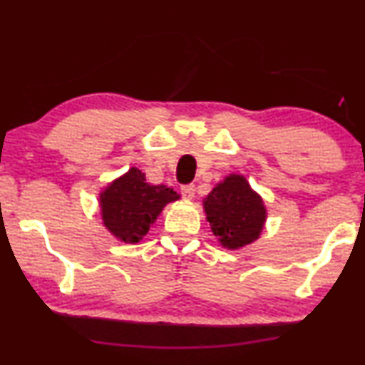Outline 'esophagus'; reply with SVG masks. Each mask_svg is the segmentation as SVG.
<instances>
[{"label":"esophagus","instance_id":"obj_1","mask_svg":"<svg viewBox=\"0 0 365 365\" xmlns=\"http://www.w3.org/2000/svg\"><path fill=\"white\" fill-rule=\"evenodd\" d=\"M181 194H182V197L186 199V201H191V199L194 197V186H192V184H187V186H182V187H181Z\"/></svg>","mask_w":365,"mask_h":365}]
</instances>
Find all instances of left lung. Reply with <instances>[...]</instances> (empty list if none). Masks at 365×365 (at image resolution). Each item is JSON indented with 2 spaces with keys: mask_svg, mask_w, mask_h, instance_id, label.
<instances>
[{
  "mask_svg": "<svg viewBox=\"0 0 365 365\" xmlns=\"http://www.w3.org/2000/svg\"><path fill=\"white\" fill-rule=\"evenodd\" d=\"M202 207L217 242L237 251L261 237L267 207L242 174H229L202 199Z\"/></svg>",
  "mask_w": 365,
  "mask_h": 365,
  "instance_id": "left-lung-1",
  "label": "left lung"
}]
</instances>
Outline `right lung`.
<instances>
[{"label": "right lung", "instance_id": "add662e5", "mask_svg": "<svg viewBox=\"0 0 365 365\" xmlns=\"http://www.w3.org/2000/svg\"><path fill=\"white\" fill-rule=\"evenodd\" d=\"M178 199L176 191L164 184H149L146 174L133 166L101 189L98 202L109 234L119 242L136 244L143 241L163 209Z\"/></svg>", "mask_w": 365, "mask_h": 365}]
</instances>
